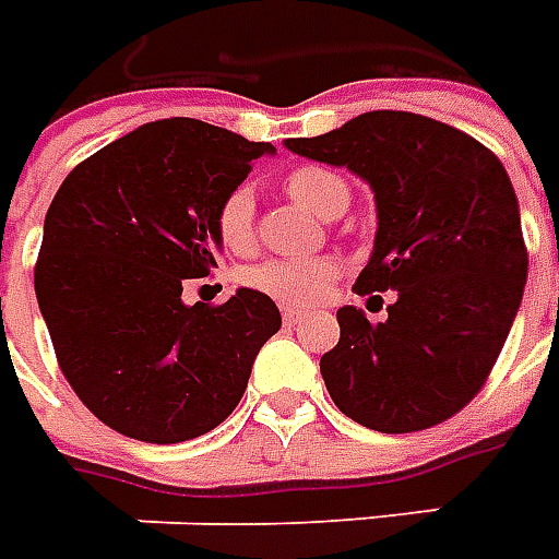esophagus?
I'll return each instance as SVG.
<instances>
[{
    "label": "esophagus",
    "instance_id": "esophagus-1",
    "mask_svg": "<svg viewBox=\"0 0 559 559\" xmlns=\"http://www.w3.org/2000/svg\"><path fill=\"white\" fill-rule=\"evenodd\" d=\"M301 317H305V313L293 311V308H284V311H281V320H284V325H296V322H301Z\"/></svg>",
    "mask_w": 559,
    "mask_h": 559
}]
</instances>
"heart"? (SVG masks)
Returning a JSON list of instances; mask_svg holds the SVG:
<instances>
[{
    "label": "heart",
    "instance_id": "b5f03b06",
    "mask_svg": "<svg viewBox=\"0 0 559 559\" xmlns=\"http://www.w3.org/2000/svg\"><path fill=\"white\" fill-rule=\"evenodd\" d=\"M287 192L301 206H308L320 218H334L349 204V186L341 175L322 165H301L287 177ZM216 230L222 246L230 251H248L254 242V192L251 186H237L225 195L216 213ZM341 275V263L334 258L311 260H263L242 272V284L263 293L281 305H317L329 296Z\"/></svg>",
    "mask_w": 559,
    "mask_h": 559
}]
</instances>
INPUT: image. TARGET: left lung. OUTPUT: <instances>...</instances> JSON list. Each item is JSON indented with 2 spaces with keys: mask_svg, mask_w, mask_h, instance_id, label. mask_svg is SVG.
I'll list each match as a JSON object with an SVG mask.
<instances>
[{
  "mask_svg": "<svg viewBox=\"0 0 559 559\" xmlns=\"http://www.w3.org/2000/svg\"><path fill=\"white\" fill-rule=\"evenodd\" d=\"M284 144L370 183L379 227L355 293L396 290L384 322L337 311L341 341L320 358L334 406L376 432L453 417L489 379L527 281L507 168L468 132L412 111H364Z\"/></svg>",
  "mask_w": 559,
  "mask_h": 559,
  "instance_id": "obj_1",
  "label": "left lung"
}]
</instances>
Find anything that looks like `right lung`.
Segmentation results:
<instances>
[{
	"mask_svg": "<svg viewBox=\"0 0 559 559\" xmlns=\"http://www.w3.org/2000/svg\"><path fill=\"white\" fill-rule=\"evenodd\" d=\"M275 153L195 118L144 123L80 163L52 198L35 293L56 358L91 415L177 444L216 429L246 394L275 301L237 290L186 305L222 248L218 204Z\"/></svg>",
	"mask_w": 559,
	"mask_h": 559,
	"instance_id": "obj_1",
	"label": "right lung"
}]
</instances>
